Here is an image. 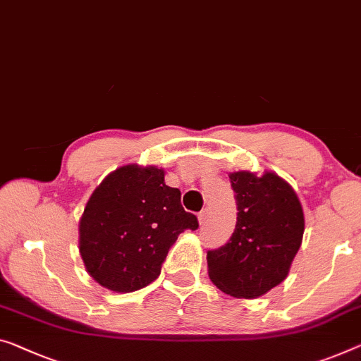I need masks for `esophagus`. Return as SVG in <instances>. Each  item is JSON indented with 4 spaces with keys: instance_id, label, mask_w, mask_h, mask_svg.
Here are the masks:
<instances>
[{
    "instance_id": "1",
    "label": "esophagus",
    "mask_w": 361,
    "mask_h": 361,
    "mask_svg": "<svg viewBox=\"0 0 361 361\" xmlns=\"http://www.w3.org/2000/svg\"><path fill=\"white\" fill-rule=\"evenodd\" d=\"M209 219H211V209H202V211L199 212V224L206 225L209 222Z\"/></svg>"
}]
</instances>
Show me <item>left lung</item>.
Wrapping results in <instances>:
<instances>
[{"label":"left lung","mask_w":361,"mask_h":361,"mask_svg":"<svg viewBox=\"0 0 361 361\" xmlns=\"http://www.w3.org/2000/svg\"><path fill=\"white\" fill-rule=\"evenodd\" d=\"M228 176L238 209L235 232L207 251V272L227 295L257 298L288 276L303 240V209L293 188L274 171Z\"/></svg>","instance_id":"left-lung-1"}]
</instances>
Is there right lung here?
<instances>
[{
	"label": "right lung",
	"mask_w": 361,
	"mask_h": 361,
	"mask_svg": "<svg viewBox=\"0 0 361 361\" xmlns=\"http://www.w3.org/2000/svg\"><path fill=\"white\" fill-rule=\"evenodd\" d=\"M199 227L165 185L157 166L125 165L95 188L79 220V251L95 282L116 293L136 292L160 276L171 245Z\"/></svg>",
	"instance_id": "add662e5"
}]
</instances>
